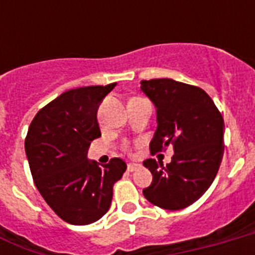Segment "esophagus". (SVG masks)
Segmentation results:
<instances>
[{"mask_svg":"<svg viewBox=\"0 0 255 255\" xmlns=\"http://www.w3.org/2000/svg\"><path fill=\"white\" fill-rule=\"evenodd\" d=\"M139 168H140L139 164H131V163H129L127 165V170H128V172H133V170L139 169Z\"/></svg>","mask_w":255,"mask_h":255,"instance_id":"1","label":"esophagus"}]
</instances>
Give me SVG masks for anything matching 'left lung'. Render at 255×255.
<instances>
[{
    "label": "left lung",
    "mask_w": 255,
    "mask_h": 255,
    "mask_svg": "<svg viewBox=\"0 0 255 255\" xmlns=\"http://www.w3.org/2000/svg\"><path fill=\"white\" fill-rule=\"evenodd\" d=\"M140 85L156 108L151 152L169 145L174 151L165 167L155 159L143 163L153 176L144 197L163 209H184L205 193L217 174L224 156V119L202 88L168 78Z\"/></svg>",
    "instance_id": "1"
}]
</instances>
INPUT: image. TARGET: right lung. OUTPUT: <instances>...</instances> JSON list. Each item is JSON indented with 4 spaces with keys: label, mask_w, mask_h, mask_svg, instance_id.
Returning <instances> with one entry per match:
<instances>
[{
    "label": "right lung",
    "mask_w": 255,
    "mask_h": 255,
    "mask_svg": "<svg viewBox=\"0 0 255 255\" xmlns=\"http://www.w3.org/2000/svg\"><path fill=\"white\" fill-rule=\"evenodd\" d=\"M116 83L69 90L38 111L25 139L34 184L49 206L71 225H88L107 213L112 186L127 164L119 157L100 167L88 160L99 137L96 112Z\"/></svg>",
    "instance_id": "right-lung-1"
}]
</instances>
